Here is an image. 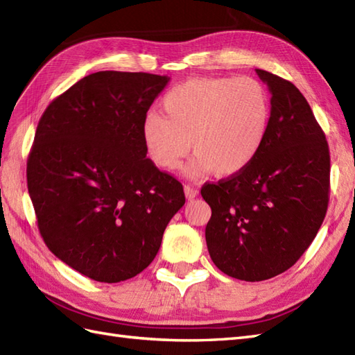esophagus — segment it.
I'll list each match as a JSON object with an SVG mask.
<instances>
[{
    "mask_svg": "<svg viewBox=\"0 0 355 355\" xmlns=\"http://www.w3.org/2000/svg\"><path fill=\"white\" fill-rule=\"evenodd\" d=\"M184 193L189 199H193V198L198 196V189H195L193 186H190V184H186L184 186Z\"/></svg>",
    "mask_w": 355,
    "mask_h": 355,
    "instance_id": "1",
    "label": "esophagus"
}]
</instances>
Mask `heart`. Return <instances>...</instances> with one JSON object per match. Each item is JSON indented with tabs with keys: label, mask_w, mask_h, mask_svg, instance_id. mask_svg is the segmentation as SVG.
<instances>
[{
	"label": "heart",
	"mask_w": 355,
	"mask_h": 355,
	"mask_svg": "<svg viewBox=\"0 0 355 355\" xmlns=\"http://www.w3.org/2000/svg\"><path fill=\"white\" fill-rule=\"evenodd\" d=\"M162 106L165 115L150 112L144 120L145 148L157 166L175 169L192 147L190 177L210 169L230 177L248 168L271 118L268 91L249 76L186 80L169 91Z\"/></svg>",
	"instance_id": "heart-1"
}]
</instances>
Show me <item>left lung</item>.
<instances>
[{"label": "left lung", "instance_id": "obj_1", "mask_svg": "<svg viewBox=\"0 0 355 355\" xmlns=\"http://www.w3.org/2000/svg\"><path fill=\"white\" fill-rule=\"evenodd\" d=\"M271 93L268 133L248 168L201 189L211 207L205 228L216 267L259 282L293 267L316 237L329 207L330 151L304 96L257 69Z\"/></svg>", "mask_w": 355, "mask_h": 355}]
</instances>
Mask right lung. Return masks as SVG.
Returning a JSON list of instances; mask_svg holds the SVG:
<instances>
[{
  "label": "right lung",
  "instance_id": "1",
  "mask_svg": "<svg viewBox=\"0 0 355 355\" xmlns=\"http://www.w3.org/2000/svg\"><path fill=\"white\" fill-rule=\"evenodd\" d=\"M168 76L97 71L52 100L26 162L48 249L89 279L116 284L156 258L184 205L183 184L147 159L142 125Z\"/></svg>",
  "mask_w": 355,
  "mask_h": 355
}]
</instances>
